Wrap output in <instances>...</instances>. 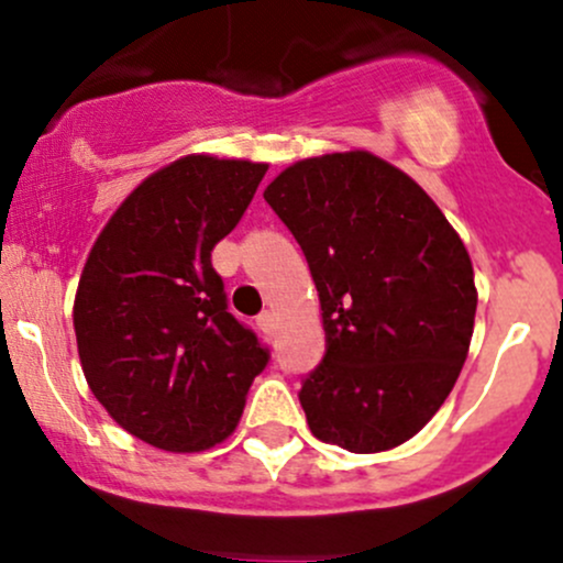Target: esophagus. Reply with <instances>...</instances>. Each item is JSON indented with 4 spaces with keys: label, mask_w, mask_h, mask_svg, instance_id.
Instances as JSON below:
<instances>
[{
    "label": "esophagus",
    "mask_w": 563,
    "mask_h": 563,
    "mask_svg": "<svg viewBox=\"0 0 563 563\" xmlns=\"http://www.w3.org/2000/svg\"><path fill=\"white\" fill-rule=\"evenodd\" d=\"M255 323H258L261 332L272 334V329H275V313H269V310H264V313L255 318Z\"/></svg>",
    "instance_id": "1"
}]
</instances>
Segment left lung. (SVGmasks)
I'll return each instance as SVG.
<instances>
[{"instance_id": "obj_1", "label": "left lung", "mask_w": 563, "mask_h": 563, "mask_svg": "<svg viewBox=\"0 0 563 563\" xmlns=\"http://www.w3.org/2000/svg\"><path fill=\"white\" fill-rule=\"evenodd\" d=\"M308 258L327 351L299 402L323 444L400 446L455 387L474 332L465 250L433 198L371 152L288 166L264 190Z\"/></svg>"}]
</instances>
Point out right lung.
Here are the masks:
<instances>
[{
	"instance_id": "add662e5",
	"label": "right lung",
	"mask_w": 563,
	"mask_h": 563,
	"mask_svg": "<svg viewBox=\"0 0 563 563\" xmlns=\"http://www.w3.org/2000/svg\"><path fill=\"white\" fill-rule=\"evenodd\" d=\"M264 163L187 155L108 220L73 327L92 395L135 439L201 452L234 433L269 349L229 313L212 250L242 220Z\"/></svg>"
}]
</instances>
